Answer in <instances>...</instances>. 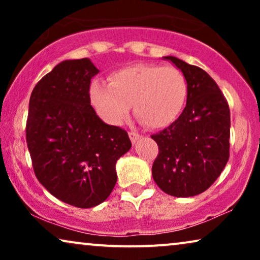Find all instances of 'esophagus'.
Segmentation results:
<instances>
[{"mask_svg": "<svg viewBox=\"0 0 260 260\" xmlns=\"http://www.w3.org/2000/svg\"><path fill=\"white\" fill-rule=\"evenodd\" d=\"M129 136H130V140H131V142H133V143H136L137 140H140V138H141V135L136 133V131H130Z\"/></svg>", "mask_w": 260, "mask_h": 260, "instance_id": "34e87169", "label": "esophagus"}]
</instances>
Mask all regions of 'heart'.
<instances>
[{"label":"heart","mask_w":260,"mask_h":260,"mask_svg":"<svg viewBox=\"0 0 260 260\" xmlns=\"http://www.w3.org/2000/svg\"><path fill=\"white\" fill-rule=\"evenodd\" d=\"M91 104L105 123L118 125L133 105L134 115L149 129L176 120L186 105L188 84L174 66L137 63L112 72L109 84L95 79L88 88Z\"/></svg>","instance_id":"1"}]
</instances>
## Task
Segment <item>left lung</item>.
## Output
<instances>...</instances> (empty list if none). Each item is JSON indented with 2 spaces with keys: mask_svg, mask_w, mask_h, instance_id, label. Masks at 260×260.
I'll list each match as a JSON object with an SVG mask.
<instances>
[{
  "mask_svg": "<svg viewBox=\"0 0 260 260\" xmlns=\"http://www.w3.org/2000/svg\"><path fill=\"white\" fill-rule=\"evenodd\" d=\"M165 59L182 71L188 97L179 118L151 135L158 145L152 177L167 194L194 197L215 182L230 158V106L206 71L175 56Z\"/></svg>",
  "mask_w": 260,
  "mask_h": 260,
  "instance_id": "obj_1",
  "label": "left lung"
}]
</instances>
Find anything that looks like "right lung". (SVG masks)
<instances>
[{
    "label": "right lung",
    "mask_w": 260,
    "mask_h": 260,
    "mask_svg": "<svg viewBox=\"0 0 260 260\" xmlns=\"http://www.w3.org/2000/svg\"><path fill=\"white\" fill-rule=\"evenodd\" d=\"M97 73L87 58L60 62L35 85L26 123L39 182L79 208L108 199L117 181V159L131 148L126 131L105 124L91 106L88 88Z\"/></svg>",
    "instance_id": "right-lung-1"
}]
</instances>
